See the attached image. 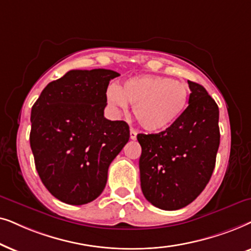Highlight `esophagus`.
Returning <instances> with one entry per match:
<instances>
[{
	"mask_svg": "<svg viewBox=\"0 0 251 251\" xmlns=\"http://www.w3.org/2000/svg\"><path fill=\"white\" fill-rule=\"evenodd\" d=\"M136 135H138V132H136L134 128H131V131H129V138L132 140H135Z\"/></svg>",
	"mask_w": 251,
	"mask_h": 251,
	"instance_id": "esophagus-1",
	"label": "esophagus"
}]
</instances>
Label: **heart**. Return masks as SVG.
I'll list each match as a JSON object with an SVG mask.
<instances>
[{
	"label": "heart",
	"mask_w": 251,
	"mask_h": 251,
	"mask_svg": "<svg viewBox=\"0 0 251 251\" xmlns=\"http://www.w3.org/2000/svg\"><path fill=\"white\" fill-rule=\"evenodd\" d=\"M189 87L160 75H140L128 79L122 89L112 86L106 100L113 108L124 110L133 105L135 118L149 132L171 127L185 113L189 101Z\"/></svg>",
	"instance_id": "1"
}]
</instances>
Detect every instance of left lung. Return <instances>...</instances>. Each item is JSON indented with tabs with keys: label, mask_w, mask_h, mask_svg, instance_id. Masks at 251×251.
<instances>
[{
	"label": "left lung",
	"mask_w": 251,
	"mask_h": 251,
	"mask_svg": "<svg viewBox=\"0 0 251 251\" xmlns=\"http://www.w3.org/2000/svg\"><path fill=\"white\" fill-rule=\"evenodd\" d=\"M188 106L175 125L157 134H138L142 193L168 211L188 205L203 192L220 142L218 105L200 83L188 80Z\"/></svg>",
	"instance_id": "left-lung-1"
}]
</instances>
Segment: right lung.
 I'll list each match as a JSON object with an SVG mask.
<instances>
[{
  "instance_id": "1",
  "label": "right lung",
  "mask_w": 251,
  "mask_h": 251,
  "mask_svg": "<svg viewBox=\"0 0 251 251\" xmlns=\"http://www.w3.org/2000/svg\"><path fill=\"white\" fill-rule=\"evenodd\" d=\"M118 75L105 69L71 70L49 82L32 106L36 171L59 201L81 205L99 198L110 164L128 142L127 124L104 118L106 89Z\"/></svg>"
}]
</instances>
